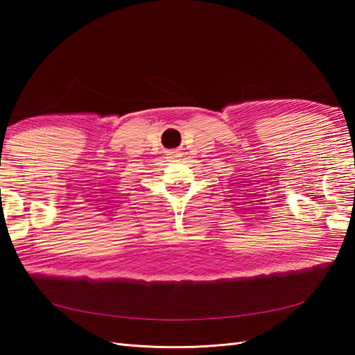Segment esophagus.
<instances>
[{"mask_svg": "<svg viewBox=\"0 0 355 355\" xmlns=\"http://www.w3.org/2000/svg\"><path fill=\"white\" fill-rule=\"evenodd\" d=\"M168 155H170V158H179V155H180V154H179L178 151H171Z\"/></svg>", "mask_w": 355, "mask_h": 355, "instance_id": "1", "label": "esophagus"}]
</instances>
